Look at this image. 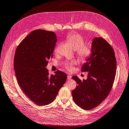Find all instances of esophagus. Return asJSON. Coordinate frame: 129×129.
Listing matches in <instances>:
<instances>
[{"instance_id": "1", "label": "esophagus", "mask_w": 129, "mask_h": 129, "mask_svg": "<svg viewBox=\"0 0 129 129\" xmlns=\"http://www.w3.org/2000/svg\"><path fill=\"white\" fill-rule=\"evenodd\" d=\"M67 79H68V80L71 79V76L70 75H68L67 76Z\"/></svg>"}]
</instances>
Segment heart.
<instances>
[{
    "mask_svg": "<svg viewBox=\"0 0 129 129\" xmlns=\"http://www.w3.org/2000/svg\"><path fill=\"white\" fill-rule=\"evenodd\" d=\"M66 40L75 50L79 57L82 60H86L90 56L92 48L89 44H85V41L79 34L71 33L66 37ZM76 63L75 61H72L65 64V68L69 71L73 69V65Z\"/></svg>",
    "mask_w": 129,
    "mask_h": 129,
    "instance_id": "b5f03b06",
    "label": "heart"
}]
</instances>
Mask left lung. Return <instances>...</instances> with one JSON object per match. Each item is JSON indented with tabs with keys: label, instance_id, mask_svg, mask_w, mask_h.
I'll return each mask as SVG.
<instances>
[{
	"label": "left lung",
	"instance_id": "left-lung-1",
	"mask_svg": "<svg viewBox=\"0 0 129 129\" xmlns=\"http://www.w3.org/2000/svg\"><path fill=\"white\" fill-rule=\"evenodd\" d=\"M91 48L90 56L81 67L82 72H88L87 79L81 81L77 76L72 77L78 84L71 92L73 100L86 110L96 107L109 95L116 69L114 50L105 39L95 38Z\"/></svg>",
	"mask_w": 129,
	"mask_h": 129
}]
</instances>
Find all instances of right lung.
I'll use <instances>...</instances> for the list:
<instances>
[{
	"label": "right lung",
	"mask_w": 129,
	"mask_h": 129,
	"mask_svg": "<svg viewBox=\"0 0 129 129\" xmlns=\"http://www.w3.org/2000/svg\"><path fill=\"white\" fill-rule=\"evenodd\" d=\"M56 40L53 32L34 30L15 51L14 66L18 84L24 94L39 106L52 103L67 77L60 70L50 75L45 68L48 60L53 57Z\"/></svg>",
	"instance_id": "1"
}]
</instances>
